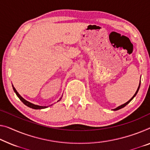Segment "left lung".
<instances>
[{
  "mask_svg": "<svg viewBox=\"0 0 150 150\" xmlns=\"http://www.w3.org/2000/svg\"><path fill=\"white\" fill-rule=\"evenodd\" d=\"M140 84H141V80H140V82H139V86H138V88H137V91L135 92V94L134 95H133V96H132V98H131L129 100H128L127 102V103H124V104H123V105H120V106H119V107H117V108H115V109H112V110H119V109H122V108H123V107H125V106L127 105V104H129V103L131 100H133V98L135 97V96H136V94H137V93H138V91H139V87H140Z\"/></svg>",
  "mask_w": 150,
  "mask_h": 150,
  "instance_id": "8db88e82",
  "label": "left lung"
}]
</instances>
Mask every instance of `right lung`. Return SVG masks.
Listing matches in <instances>:
<instances>
[{"label": "right lung", "instance_id": "obj_1", "mask_svg": "<svg viewBox=\"0 0 150 150\" xmlns=\"http://www.w3.org/2000/svg\"><path fill=\"white\" fill-rule=\"evenodd\" d=\"M12 86H13V91H14V92H15V94H17V96H18V97H19V98L20 99V100L22 101V103H23L25 105L27 106V107H29L31 108V109H45V108H47L48 107H49V106H40V105H37L33 104V103H31L29 102V101L26 100L25 98H23L22 96L20 95V94H19V93H18V92H17V91H16V89H15V87L13 86V85H12ZM62 97H61L60 98H59L58 100H57V102H58V101H59V100H61ZM52 105H50V106H52Z\"/></svg>", "mask_w": 150, "mask_h": 150}]
</instances>
